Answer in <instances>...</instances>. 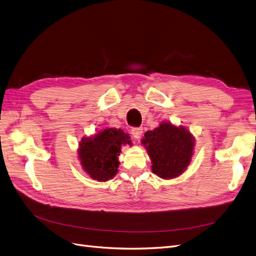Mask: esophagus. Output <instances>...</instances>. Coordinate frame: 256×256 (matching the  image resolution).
Returning a JSON list of instances; mask_svg holds the SVG:
<instances>
[{
  "label": "esophagus",
  "instance_id": "34e87169",
  "mask_svg": "<svg viewBox=\"0 0 256 256\" xmlns=\"http://www.w3.org/2000/svg\"><path fill=\"white\" fill-rule=\"evenodd\" d=\"M131 134H132V136L138 140V138H140L143 134V128H141V127L132 128L131 129Z\"/></svg>",
  "mask_w": 256,
  "mask_h": 256
}]
</instances>
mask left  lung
<instances>
[{
    "mask_svg": "<svg viewBox=\"0 0 256 256\" xmlns=\"http://www.w3.org/2000/svg\"><path fill=\"white\" fill-rule=\"evenodd\" d=\"M141 142L150 158L152 173L164 180L178 177L187 170L196 145L187 128L170 122L147 131Z\"/></svg>",
    "mask_w": 256,
    "mask_h": 256,
    "instance_id": "1",
    "label": "left lung"
}]
</instances>
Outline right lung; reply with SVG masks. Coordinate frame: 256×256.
Wrapping results in <instances>:
<instances>
[{"instance_id": "right-lung-1", "label": "right lung", "mask_w": 256, "mask_h": 256, "mask_svg": "<svg viewBox=\"0 0 256 256\" xmlns=\"http://www.w3.org/2000/svg\"><path fill=\"white\" fill-rule=\"evenodd\" d=\"M132 145L129 134L118 128H106L81 138L78 157L83 171L98 182H106L118 174L122 146Z\"/></svg>"}]
</instances>
